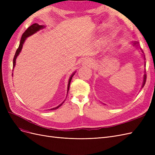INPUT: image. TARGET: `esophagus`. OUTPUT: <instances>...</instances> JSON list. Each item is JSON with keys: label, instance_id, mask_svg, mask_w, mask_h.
<instances>
[{"label": "esophagus", "instance_id": "esophagus-1", "mask_svg": "<svg viewBox=\"0 0 155 155\" xmlns=\"http://www.w3.org/2000/svg\"><path fill=\"white\" fill-rule=\"evenodd\" d=\"M92 61L91 59L86 58L83 61V64L84 65H87V66H89V65H91L92 64Z\"/></svg>", "mask_w": 155, "mask_h": 155}]
</instances>
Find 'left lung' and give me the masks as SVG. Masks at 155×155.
<instances>
[{
	"label": "left lung",
	"mask_w": 155,
	"mask_h": 155,
	"mask_svg": "<svg viewBox=\"0 0 155 155\" xmlns=\"http://www.w3.org/2000/svg\"><path fill=\"white\" fill-rule=\"evenodd\" d=\"M133 46H137V47H138V41H134V42H133ZM140 50H142V53H143V50L140 48ZM143 58H144V60L145 61V55H143ZM144 61V63H145V61ZM146 74H144L143 75V84H142V88H143V87H144V85H145V81H146Z\"/></svg>",
	"instance_id": "left-lung-1"
}]
</instances>
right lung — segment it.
<instances>
[{
  "label": "right lung",
  "mask_w": 155,
  "mask_h": 155,
  "mask_svg": "<svg viewBox=\"0 0 155 155\" xmlns=\"http://www.w3.org/2000/svg\"><path fill=\"white\" fill-rule=\"evenodd\" d=\"M45 26H43V25H39L38 24H37V23H35V24L31 25L30 27H28L27 28V30L23 33V34L22 35V37H21V41H20V45L19 46H18V48H17L16 52H15V56H14V58H13V68L15 67V63H16V59L17 58V56L18 55V54H20V52L22 50V46H23V44H24L25 40L26 39L27 37H28L29 36L33 35L34 34H35V33H36L37 31H38L39 30H41L44 28ZM75 73H76V72H74L72 75L70 77V79L68 80V87H67V94H68V90H69V88H70V82H71V80H72V77L74 76V75L75 74ZM13 75V74H12ZM64 101L61 104H60L59 105H58V107H54V108H52V109H48V110H55L58 109V108L59 107L61 106L63 104Z\"/></svg>",
  "instance_id": "1"
}]
</instances>
